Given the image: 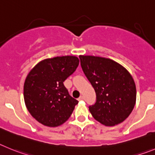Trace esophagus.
Masks as SVG:
<instances>
[{"label":"esophagus","instance_id":"obj_1","mask_svg":"<svg viewBox=\"0 0 155 155\" xmlns=\"http://www.w3.org/2000/svg\"><path fill=\"white\" fill-rule=\"evenodd\" d=\"M79 100H84V97H83V96H80V97H79V99H78Z\"/></svg>","mask_w":155,"mask_h":155}]
</instances>
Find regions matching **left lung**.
I'll list each match as a JSON object with an SVG mask.
<instances>
[{
    "label": "left lung",
    "mask_w": 155,
    "mask_h": 155,
    "mask_svg": "<svg viewBox=\"0 0 155 155\" xmlns=\"http://www.w3.org/2000/svg\"><path fill=\"white\" fill-rule=\"evenodd\" d=\"M79 59L97 95L95 104L89 107L94 119L106 126L126 120L136 103V86L131 75L110 58L80 55Z\"/></svg>",
    "instance_id": "8db88e82"
}]
</instances>
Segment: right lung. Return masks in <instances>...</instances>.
Instances as JSON below:
<instances>
[{"label":"right lung","instance_id":"1","mask_svg":"<svg viewBox=\"0 0 155 155\" xmlns=\"http://www.w3.org/2000/svg\"><path fill=\"white\" fill-rule=\"evenodd\" d=\"M79 62L76 56L47 58L38 63L28 75L24 85L26 107L45 126L62 124L78 104L63 82L76 71Z\"/></svg>","mask_w":155,"mask_h":155}]
</instances>
